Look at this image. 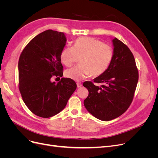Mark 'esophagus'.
Segmentation results:
<instances>
[{"instance_id":"obj_1","label":"esophagus","mask_w":158,"mask_h":158,"mask_svg":"<svg viewBox=\"0 0 158 158\" xmlns=\"http://www.w3.org/2000/svg\"><path fill=\"white\" fill-rule=\"evenodd\" d=\"M76 85H77V87L78 88H80L82 86V84L80 83V82H77V84H76Z\"/></svg>"}]
</instances>
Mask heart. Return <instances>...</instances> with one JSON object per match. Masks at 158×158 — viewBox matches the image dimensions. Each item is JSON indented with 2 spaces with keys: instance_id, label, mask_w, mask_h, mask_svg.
Listing matches in <instances>:
<instances>
[{
  "instance_id": "obj_1",
  "label": "heart",
  "mask_w": 158,
  "mask_h": 158,
  "mask_svg": "<svg viewBox=\"0 0 158 158\" xmlns=\"http://www.w3.org/2000/svg\"><path fill=\"white\" fill-rule=\"evenodd\" d=\"M111 47L102 41L89 37H80L74 41V47L67 46L60 52V60L65 66H71L81 57L80 65L66 71L67 78L81 81L89 75L98 76L108 69L113 59Z\"/></svg>"
}]
</instances>
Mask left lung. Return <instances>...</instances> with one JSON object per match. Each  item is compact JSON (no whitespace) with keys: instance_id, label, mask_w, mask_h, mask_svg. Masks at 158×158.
<instances>
[{"instance_id":"obj_1","label":"left lung","mask_w":158,"mask_h":158,"mask_svg":"<svg viewBox=\"0 0 158 158\" xmlns=\"http://www.w3.org/2000/svg\"><path fill=\"white\" fill-rule=\"evenodd\" d=\"M113 56L108 69L94 79L83 84L89 92L84 101L88 111L99 120L108 121L118 117L131 104L138 80V71L132 52L117 38L112 40Z\"/></svg>"}]
</instances>
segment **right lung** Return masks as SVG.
<instances>
[{
	"label": "right lung",
	"instance_id": "obj_1",
	"mask_svg": "<svg viewBox=\"0 0 158 158\" xmlns=\"http://www.w3.org/2000/svg\"><path fill=\"white\" fill-rule=\"evenodd\" d=\"M66 43L64 33L48 30L33 38L20 55L19 89L23 102L37 116L49 118L58 114L77 87L67 78L57 84L51 81L52 76L63 75L60 52Z\"/></svg>",
	"mask_w": 158,
	"mask_h": 158
}]
</instances>
